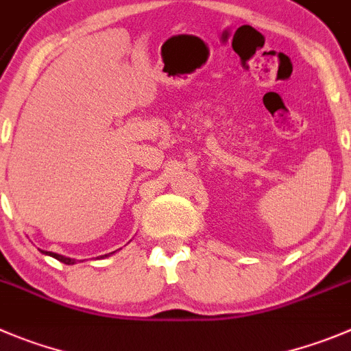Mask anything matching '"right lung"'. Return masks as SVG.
Listing matches in <instances>:
<instances>
[{"instance_id":"add662e5","label":"right lung","mask_w":351,"mask_h":351,"mask_svg":"<svg viewBox=\"0 0 351 351\" xmlns=\"http://www.w3.org/2000/svg\"><path fill=\"white\" fill-rule=\"evenodd\" d=\"M43 253H45V251H43ZM45 254H50V256H53L55 260H58V261H62V263H65V265H74L76 263V261L72 260V258H65V256H62V254H57V253H50V251H47V253ZM107 256V254H106Z\"/></svg>"}]
</instances>
